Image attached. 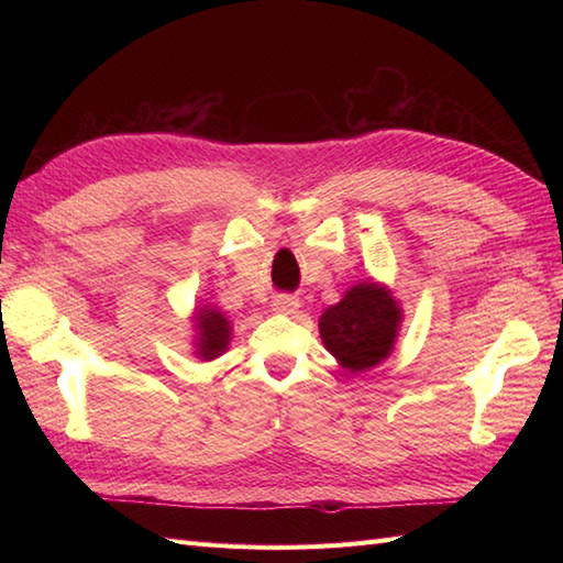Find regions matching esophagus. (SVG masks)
I'll return each instance as SVG.
<instances>
[{"label": "esophagus", "instance_id": "obj_1", "mask_svg": "<svg viewBox=\"0 0 563 563\" xmlns=\"http://www.w3.org/2000/svg\"><path fill=\"white\" fill-rule=\"evenodd\" d=\"M273 312L278 314H292L297 307H300V300L295 295H275L273 297Z\"/></svg>", "mask_w": 563, "mask_h": 563}]
</instances>
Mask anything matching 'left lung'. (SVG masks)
Segmentation results:
<instances>
[{
  "mask_svg": "<svg viewBox=\"0 0 563 563\" xmlns=\"http://www.w3.org/2000/svg\"><path fill=\"white\" fill-rule=\"evenodd\" d=\"M399 321L401 309L394 297L375 283H363L321 314L319 333L343 367L361 373L389 355Z\"/></svg>",
  "mask_w": 563,
  "mask_h": 563,
  "instance_id": "obj_1",
  "label": "left lung"
}]
</instances>
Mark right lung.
Segmentation results:
<instances>
[{
	"instance_id": "1",
	"label": "right lung",
	"mask_w": 563,
	"mask_h": 563,
	"mask_svg": "<svg viewBox=\"0 0 563 563\" xmlns=\"http://www.w3.org/2000/svg\"><path fill=\"white\" fill-rule=\"evenodd\" d=\"M198 324V343L196 353L202 361H212L220 353L227 351V343H230V321L222 317L218 309H200L196 314Z\"/></svg>"
}]
</instances>
